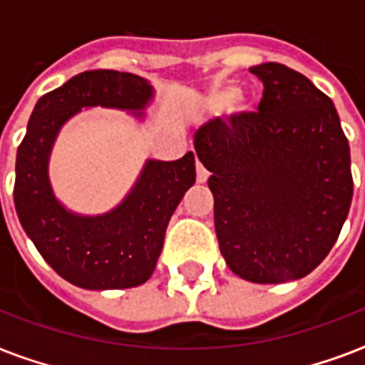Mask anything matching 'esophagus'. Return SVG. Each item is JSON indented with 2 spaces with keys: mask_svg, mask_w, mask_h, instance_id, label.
Wrapping results in <instances>:
<instances>
[{
  "mask_svg": "<svg viewBox=\"0 0 365 365\" xmlns=\"http://www.w3.org/2000/svg\"><path fill=\"white\" fill-rule=\"evenodd\" d=\"M208 180V170H206L205 166L200 160H197V182L199 183H205Z\"/></svg>",
  "mask_w": 365,
  "mask_h": 365,
  "instance_id": "esophagus-1",
  "label": "esophagus"
}]
</instances>
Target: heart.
<instances>
[{"mask_svg":"<svg viewBox=\"0 0 365 365\" xmlns=\"http://www.w3.org/2000/svg\"><path fill=\"white\" fill-rule=\"evenodd\" d=\"M235 104L237 110H244V100L239 96V88L233 87V85H222V87L212 88L208 98H206V110L214 113V115H220L223 111L231 110Z\"/></svg>","mask_w":365,"mask_h":365,"instance_id":"1","label":"heart"}]
</instances>
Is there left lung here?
<instances>
[{"label": "left lung", "instance_id": "8db88e82", "mask_svg": "<svg viewBox=\"0 0 365 365\" xmlns=\"http://www.w3.org/2000/svg\"><path fill=\"white\" fill-rule=\"evenodd\" d=\"M257 111L206 123L195 151L212 172L222 255L244 280L278 284L314 271L352 200L351 149L334 102L278 62L250 68Z\"/></svg>", "mask_w": 365, "mask_h": 365}]
</instances>
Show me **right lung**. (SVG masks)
I'll list each match as a JSON object with an SVG mask.
<instances>
[{
  "label": "right lung",
  "mask_w": 365,
  "mask_h": 365,
  "mask_svg": "<svg viewBox=\"0 0 365 365\" xmlns=\"http://www.w3.org/2000/svg\"><path fill=\"white\" fill-rule=\"evenodd\" d=\"M153 98L145 79L115 70H91L43 94L16 151L14 208L43 259L85 289L134 288L155 271L166 225L195 183V155L148 160L121 205L102 216L66 210L48 182V155L68 119L83 108L143 110Z\"/></svg>",
  "instance_id": "add662e5"
}]
</instances>
